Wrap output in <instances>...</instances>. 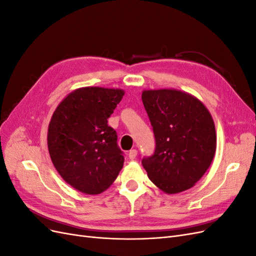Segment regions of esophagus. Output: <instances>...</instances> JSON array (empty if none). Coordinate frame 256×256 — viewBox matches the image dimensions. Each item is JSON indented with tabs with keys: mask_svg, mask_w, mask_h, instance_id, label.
<instances>
[{
	"mask_svg": "<svg viewBox=\"0 0 256 256\" xmlns=\"http://www.w3.org/2000/svg\"><path fill=\"white\" fill-rule=\"evenodd\" d=\"M136 154H138L136 150H129V154H128V157H129V159H131V160L136 159Z\"/></svg>",
	"mask_w": 256,
	"mask_h": 256,
	"instance_id": "obj_1",
	"label": "esophagus"
}]
</instances>
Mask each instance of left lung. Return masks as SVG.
I'll return each instance as SVG.
<instances>
[{"label":"left lung","instance_id":"1","mask_svg":"<svg viewBox=\"0 0 256 256\" xmlns=\"http://www.w3.org/2000/svg\"><path fill=\"white\" fill-rule=\"evenodd\" d=\"M156 140L142 159L150 180L168 194L188 190L210 166L216 147L214 120L198 98L177 90L142 92Z\"/></svg>","mask_w":256,"mask_h":256}]
</instances>
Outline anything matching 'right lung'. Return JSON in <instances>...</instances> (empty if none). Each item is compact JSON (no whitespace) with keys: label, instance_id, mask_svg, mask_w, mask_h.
Listing matches in <instances>:
<instances>
[{"label":"right lung","instance_id":"1","mask_svg":"<svg viewBox=\"0 0 256 256\" xmlns=\"http://www.w3.org/2000/svg\"><path fill=\"white\" fill-rule=\"evenodd\" d=\"M124 95L120 88H78L51 118L47 140L52 164L67 184L85 194L106 190L124 166L118 134L108 126Z\"/></svg>","mask_w":256,"mask_h":256}]
</instances>
